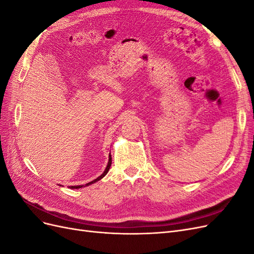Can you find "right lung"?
Segmentation results:
<instances>
[{
	"label": "right lung",
	"mask_w": 254,
	"mask_h": 254,
	"mask_svg": "<svg viewBox=\"0 0 254 254\" xmlns=\"http://www.w3.org/2000/svg\"><path fill=\"white\" fill-rule=\"evenodd\" d=\"M111 163H112V158H111V155L109 153V161H108V164H107V167L105 168V171H104V173L101 175V176H98L96 179H94L93 181H91V182H88L87 184H86V187H88V186H91V184H93V183H95V182H97V181H99L101 179H103L104 177L107 175V173L109 172V170H110V166H111ZM83 187V184L82 186H73V187H68V188H71V189H80V188H82Z\"/></svg>",
	"instance_id": "1"
}]
</instances>
